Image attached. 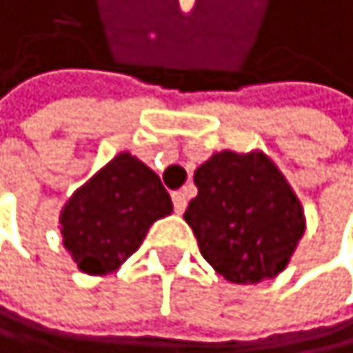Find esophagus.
Instances as JSON below:
<instances>
[{
	"instance_id": "esophagus-1",
	"label": "esophagus",
	"mask_w": 353,
	"mask_h": 353,
	"mask_svg": "<svg viewBox=\"0 0 353 353\" xmlns=\"http://www.w3.org/2000/svg\"><path fill=\"white\" fill-rule=\"evenodd\" d=\"M171 199H173V208H175V212L182 214V212L186 210V203H188V197H186V193H182V191H175V193L171 195Z\"/></svg>"
}]
</instances>
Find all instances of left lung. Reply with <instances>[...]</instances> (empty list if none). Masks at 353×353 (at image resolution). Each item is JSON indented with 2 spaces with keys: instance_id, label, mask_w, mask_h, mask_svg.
Here are the masks:
<instances>
[{
  "instance_id": "8db88e82",
  "label": "left lung",
  "mask_w": 353,
  "mask_h": 353,
  "mask_svg": "<svg viewBox=\"0 0 353 353\" xmlns=\"http://www.w3.org/2000/svg\"><path fill=\"white\" fill-rule=\"evenodd\" d=\"M195 186L184 219L219 276L258 284L286 269L306 216L276 162L263 152L225 150L197 167Z\"/></svg>"
}]
</instances>
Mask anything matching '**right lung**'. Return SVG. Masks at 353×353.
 Returning <instances> with one entry per match:
<instances>
[{"label": "right lung", "mask_w": 353, "mask_h": 353, "mask_svg": "<svg viewBox=\"0 0 353 353\" xmlns=\"http://www.w3.org/2000/svg\"><path fill=\"white\" fill-rule=\"evenodd\" d=\"M173 203L158 175L128 152L114 156L69 197L60 212L62 245L77 269L105 276L141 248Z\"/></svg>", "instance_id": "right-lung-1"}]
</instances>
